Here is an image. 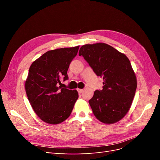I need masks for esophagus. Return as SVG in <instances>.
Segmentation results:
<instances>
[{"mask_svg":"<svg viewBox=\"0 0 160 160\" xmlns=\"http://www.w3.org/2000/svg\"><path fill=\"white\" fill-rule=\"evenodd\" d=\"M77 91H78V93H81L83 91V89H77Z\"/></svg>","mask_w":160,"mask_h":160,"instance_id":"esophagus-1","label":"esophagus"}]
</instances>
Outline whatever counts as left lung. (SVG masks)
<instances>
[{
    "mask_svg": "<svg viewBox=\"0 0 160 160\" xmlns=\"http://www.w3.org/2000/svg\"><path fill=\"white\" fill-rule=\"evenodd\" d=\"M79 56L103 79L102 90H96L89 103L97 119L114 123L126 115L137 88L136 77L128 58L105 43L85 45Z\"/></svg>",
    "mask_w": 160,
    "mask_h": 160,
    "instance_id": "8db88e82",
    "label": "left lung"
}]
</instances>
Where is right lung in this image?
Here are the masks:
<instances>
[{"instance_id":"add662e5","label":"right lung","mask_w":160,"mask_h":160,"mask_svg":"<svg viewBox=\"0 0 160 160\" xmlns=\"http://www.w3.org/2000/svg\"><path fill=\"white\" fill-rule=\"evenodd\" d=\"M79 46L47 51L31 65L25 90L33 110L41 120L58 124L69 117L79 98L77 90L61 88L68 79L67 71Z\"/></svg>"}]
</instances>
